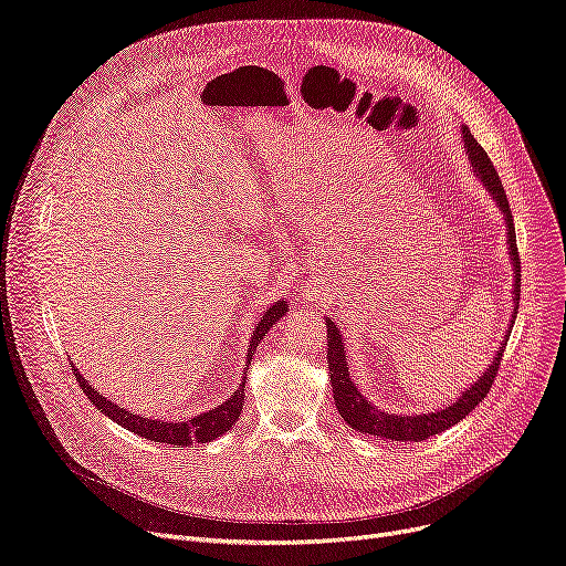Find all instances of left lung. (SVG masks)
<instances>
[{
    "instance_id": "8db88e82",
    "label": "left lung",
    "mask_w": 566,
    "mask_h": 566,
    "mask_svg": "<svg viewBox=\"0 0 566 566\" xmlns=\"http://www.w3.org/2000/svg\"><path fill=\"white\" fill-rule=\"evenodd\" d=\"M464 135V144H467V154L469 160L473 165L475 177L483 181V186L490 191V196L494 198V202L499 205L501 212H504L506 219V230H509V254H511V263H513V319L509 324V331L504 340H501V347L496 349L492 364L488 366V370L480 375V378L467 389L459 394V399L441 410L436 412H422V415H396V412H385L378 406H373L366 396L357 389V385L352 382V375L345 361V340L340 336V328L336 326V322H331L326 317V340H328V349H326V359H328V370H331V387H333V399H336V408L340 412L343 420L354 429L361 433H370L375 438H382V441H427L429 436L441 433L446 429H450L452 424H457L464 417L485 399L494 378L496 370L501 366V357H504V347L509 343L511 328L515 324V315H517V303H520V254H517V244H515V226H513V214L509 207V198L504 186H501V179L494 170L492 160L488 158V154L483 151L471 130L462 128Z\"/></svg>"
}]
</instances>
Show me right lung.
I'll return each instance as SVG.
<instances>
[{
  "label": "right lung",
  "mask_w": 566,
  "mask_h": 566,
  "mask_svg": "<svg viewBox=\"0 0 566 566\" xmlns=\"http://www.w3.org/2000/svg\"><path fill=\"white\" fill-rule=\"evenodd\" d=\"M284 312H289V305L286 301H277L272 303L265 312L261 322L256 324V331L254 336H251L249 340V349H247V366L251 364V357H254V352L261 343V338L265 336V333L272 328V324L280 322L284 317ZM74 375H76V382L81 385L83 394L88 396L91 403H95V408L99 412H104L109 417V420H114L116 424H120L123 429L128 431H135L137 436L146 438V441H154V443H170V446H193V443H207V441H214V438H219L221 433H226L230 427H233L238 422V417L242 412V406H244V380L240 382V387L230 394V399L212 410L207 412H200L198 417H188V420L184 422H165V420H151V417H142V415H135V412H128L125 408L112 403L109 399H104V396L99 391H95L88 380L83 378V375L78 373V368H74Z\"/></svg>",
  "instance_id": "obj_1"
}]
</instances>
